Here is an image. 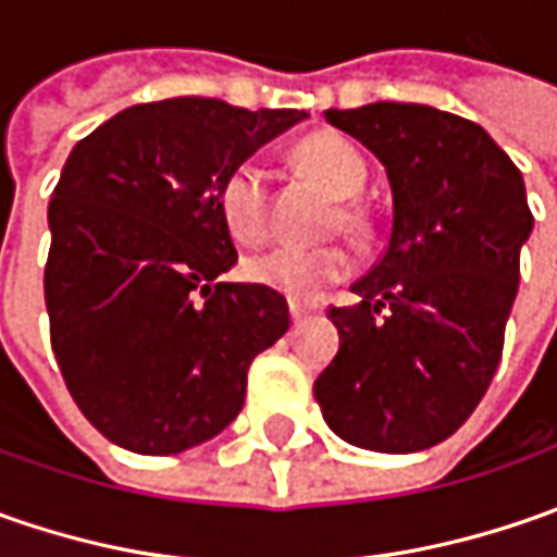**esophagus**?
Instances as JSON below:
<instances>
[{
	"instance_id": "obj_1",
	"label": "esophagus",
	"mask_w": 557,
	"mask_h": 557,
	"mask_svg": "<svg viewBox=\"0 0 557 557\" xmlns=\"http://www.w3.org/2000/svg\"><path fill=\"white\" fill-rule=\"evenodd\" d=\"M310 312H312V307H307V304H300V300H290V319H294V322L307 319Z\"/></svg>"
}]
</instances>
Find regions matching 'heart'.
<instances>
[{
	"instance_id": "obj_1",
	"label": "heart",
	"mask_w": 557,
	"mask_h": 557,
	"mask_svg": "<svg viewBox=\"0 0 557 557\" xmlns=\"http://www.w3.org/2000/svg\"><path fill=\"white\" fill-rule=\"evenodd\" d=\"M304 170L315 176L337 198H354L369 170L354 145L332 133L310 136L297 148ZM216 210L228 235L242 245H260L269 232V180L257 161L235 163L216 188ZM354 260L344 247H269L247 260V278L282 290L297 300H312L322 288L347 278Z\"/></svg>"
}]
</instances>
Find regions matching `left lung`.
Listing matches in <instances>:
<instances>
[{
	"instance_id": "obj_1",
	"label": "left lung",
	"mask_w": 557,
	"mask_h": 557,
	"mask_svg": "<svg viewBox=\"0 0 557 557\" xmlns=\"http://www.w3.org/2000/svg\"><path fill=\"white\" fill-rule=\"evenodd\" d=\"M325 120L384 163L394 216L354 307L329 310L341 350L312 394L354 446L431 449L499 369L533 228L524 180L483 126L428 104L374 101Z\"/></svg>"
}]
</instances>
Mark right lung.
Returning <instances> with one entry per match:
<instances>
[{
  "label": "right lung",
  "instance_id": "1",
  "mask_svg": "<svg viewBox=\"0 0 557 557\" xmlns=\"http://www.w3.org/2000/svg\"><path fill=\"white\" fill-rule=\"evenodd\" d=\"M304 117L166 98L74 145L49 201L46 310L64 384L111 443L176 456L242 412L253 356L290 315L278 290L220 282L238 250L216 188Z\"/></svg>",
  "mask_w": 557,
  "mask_h": 557
}]
</instances>
